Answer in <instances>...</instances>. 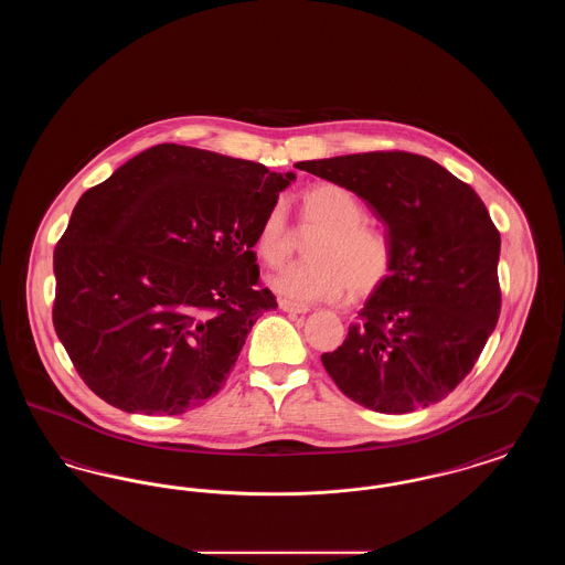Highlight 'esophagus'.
Returning <instances> with one entry per match:
<instances>
[{
  "label": "esophagus",
  "mask_w": 565,
  "mask_h": 565,
  "mask_svg": "<svg viewBox=\"0 0 565 565\" xmlns=\"http://www.w3.org/2000/svg\"><path fill=\"white\" fill-rule=\"evenodd\" d=\"M279 309L288 311V313H307L309 311L307 305H298V302L286 300V298H279Z\"/></svg>",
  "instance_id": "34e87169"
}]
</instances>
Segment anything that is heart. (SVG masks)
Masks as SVG:
<instances>
[{
  "mask_svg": "<svg viewBox=\"0 0 565 565\" xmlns=\"http://www.w3.org/2000/svg\"><path fill=\"white\" fill-rule=\"evenodd\" d=\"M366 212L355 194L322 182L300 192L302 226H320L307 254L313 260L292 265L270 279V288L296 302L337 300L351 290L364 298L376 292L394 267L392 243L383 231L364 222ZM254 249L269 267H281L295 249V237L281 203L263 215Z\"/></svg>",
  "mask_w": 565,
  "mask_h": 565,
  "instance_id": "1",
  "label": "heart"
}]
</instances>
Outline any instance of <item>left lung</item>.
Returning <instances> with one entry per match:
<instances>
[{
  "instance_id": "left-lung-1",
  "label": "left lung",
  "mask_w": 565,
  "mask_h": 565,
  "mask_svg": "<svg viewBox=\"0 0 565 565\" xmlns=\"http://www.w3.org/2000/svg\"><path fill=\"white\" fill-rule=\"evenodd\" d=\"M298 164L364 199L394 252L360 323L322 353L326 373L376 413L443 401L472 371L500 318V233L481 196L438 162L398 150Z\"/></svg>"
}]
</instances>
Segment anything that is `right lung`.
Segmentation results:
<instances>
[{
	"mask_svg": "<svg viewBox=\"0 0 565 565\" xmlns=\"http://www.w3.org/2000/svg\"><path fill=\"white\" fill-rule=\"evenodd\" d=\"M295 180L161 143L82 194L54 249L53 323L102 401L180 415L220 392L252 326L277 307L252 247Z\"/></svg>",
	"mask_w": 565,
	"mask_h": 565,
	"instance_id": "add662e5",
	"label": "right lung"
}]
</instances>
